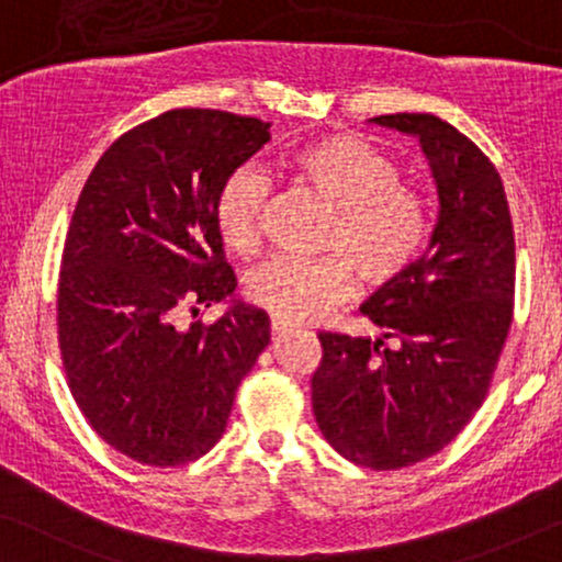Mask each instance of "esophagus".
Segmentation results:
<instances>
[{"label":"esophagus","instance_id":"esophagus-1","mask_svg":"<svg viewBox=\"0 0 562 562\" xmlns=\"http://www.w3.org/2000/svg\"><path fill=\"white\" fill-rule=\"evenodd\" d=\"M270 330H272L274 338H282L284 334H290V330H292V323L280 321V318H272L270 321Z\"/></svg>","mask_w":562,"mask_h":562}]
</instances>
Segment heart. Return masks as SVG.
Instances as JSON below:
<instances>
[{
	"mask_svg": "<svg viewBox=\"0 0 562 562\" xmlns=\"http://www.w3.org/2000/svg\"><path fill=\"white\" fill-rule=\"evenodd\" d=\"M290 178L300 191L334 211L321 259H272L247 280V297L288 323L321 321L351 295L353 274L367 290L400 282L420 259L430 236L428 203L400 183L397 162L353 134H330L292 153ZM270 180L236 168L213 201L221 241L239 257L262 247Z\"/></svg>",
	"mask_w": 562,
	"mask_h": 562,
	"instance_id": "b5f03b06",
	"label": "heart"
}]
</instances>
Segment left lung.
<instances>
[{
  "label": "left lung",
  "mask_w": 562,
  "mask_h": 562,
  "mask_svg": "<svg viewBox=\"0 0 562 562\" xmlns=\"http://www.w3.org/2000/svg\"><path fill=\"white\" fill-rule=\"evenodd\" d=\"M374 122L420 137L438 224L413 270L361 305L384 336L318 334L311 386L338 453L397 471L436 456L484 405L515 313V228L494 162L453 124L407 112Z\"/></svg>",
  "instance_id": "left-lung-1"
}]
</instances>
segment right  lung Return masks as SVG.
I'll return each instance as SVG.
<instances>
[{"instance_id":"obj_1","label":"right lung","mask_w":562,"mask_h":562,"mask_svg":"<svg viewBox=\"0 0 562 562\" xmlns=\"http://www.w3.org/2000/svg\"><path fill=\"white\" fill-rule=\"evenodd\" d=\"M267 139L255 116L170 109L124 132L78 195L55 305L63 369L97 436L142 465L201 458L270 344L247 305L176 323L236 290L213 201Z\"/></svg>"}]
</instances>
